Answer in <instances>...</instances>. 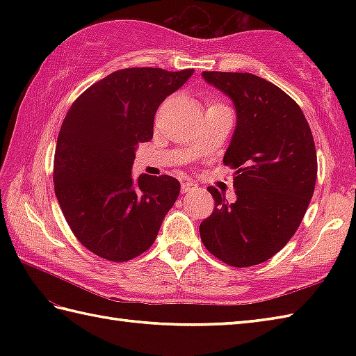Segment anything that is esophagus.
I'll return each mask as SVG.
<instances>
[{
	"label": "esophagus",
	"mask_w": 356,
	"mask_h": 356,
	"mask_svg": "<svg viewBox=\"0 0 356 356\" xmlns=\"http://www.w3.org/2000/svg\"><path fill=\"white\" fill-rule=\"evenodd\" d=\"M197 185L193 184V182H182V193H190L193 190H195Z\"/></svg>",
	"instance_id": "34e87169"
}]
</instances>
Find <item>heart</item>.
I'll return each instance as SVG.
<instances>
[{
  "label": "heart",
  "mask_w": 356,
  "mask_h": 356,
  "mask_svg": "<svg viewBox=\"0 0 356 356\" xmlns=\"http://www.w3.org/2000/svg\"><path fill=\"white\" fill-rule=\"evenodd\" d=\"M218 105H220V104H217V102H211L209 107H218Z\"/></svg>",
  "instance_id": "1"
}]
</instances>
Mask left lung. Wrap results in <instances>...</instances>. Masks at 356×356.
Returning <instances> with one entry per match:
<instances>
[{
	"label": "left lung",
	"mask_w": 356,
	"mask_h": 356,
	"mask_svg": "<svg viewBox=\"0 0 356 356\" xmlns=\"http://www.w3.org/2000/svg\"><path fill=\"white\" fill-rule=\"evenodd\" d=\"M202 76L236 107L223 163L236 170L237 200L208 188L216 207L200 223V238L229 266H254L283 249L303 220L316 180L314 136L298 104L269 81L229 72Z\"/></svg>",
	"instance_id": "obj_1"
}]
</instances>
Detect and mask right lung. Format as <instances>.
Segmentation results:
<instances>
[{"instance_id":"add662e5","label":"right lung","mask_w":356,"mask_h":356,"mask_svg":"<svg viewBox=\"0 0 356 356\" xmlns=\"http://www.w3.org/2000/svg\"><path fill=\"white\" fill-rule=\"evenodd\" d=\"M193 69H124L88 87L58 134L53 182L63 214L88 251L128 261L154 243L180 193L171 176L131 177L136 149L153 139L154 115Z\"/></svg>"}]
</instances>
